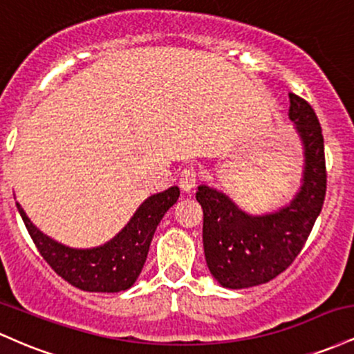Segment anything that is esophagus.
<instances>
[{"label": "esophagus", "mask_w": 354, "mask_h": 354, "mask_svg": "<svg viewBox=\"0 0 354 354\" xmlns=\"http://www.w3.org/2000/svg\"><path fill=\"white\" fill-rule=\"evenodd\" d=\"M198 176H196V169L194 168H185L180 174V188L183 193H189L191 189L196 186Z\"/></svg>", "instance_id": "1"}]
</instances>
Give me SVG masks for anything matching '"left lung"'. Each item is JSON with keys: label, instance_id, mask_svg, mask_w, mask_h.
Here are the masks:
<instances>
[{"label": "left lung", "instance_id": "1", "mask_svg": "<svg viewBox=\"0 0 354 354\" xmlns=\"http://www.w3.org/2000/svg\"><path fill=\"white\" fill-rule=\"evenodd\" d=\"M290 120L304 149L303 185L290 205L253 216L221 191L198 186L203 246L211 274L230 290L258 286L281 274L303 250L326 194L321 124L308 101L290 93Z\"/></svg>", "mask_w": 354, "mask_h": 354}]
</instances>
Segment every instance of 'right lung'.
Here are the masks:
<instances>
[{
	"label": "right lung",
	"instance_id": "right-lung-1",
	"mask_svg": "<svg viewBox=\"0 0 354 354\" xmlns=\"http://www.w3.org/2000/svg\"><path fill=\"white\" fill-rule=\"evenodd\" d=\"M178 198V186L153 194L136 209L128 225L111 241L91 250H75L61 245L36 228L19 203H16V208L44 261L58 276L83 291L118 293L135 284L143 270L154 231Z\"/></svg>",
	"mask_w": 354,
	"mask_h": 354
}]
</instances>
